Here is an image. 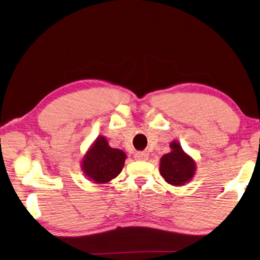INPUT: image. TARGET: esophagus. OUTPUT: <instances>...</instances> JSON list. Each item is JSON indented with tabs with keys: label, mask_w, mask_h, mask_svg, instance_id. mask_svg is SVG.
<instances>
[{
	"label": "esophagus",
	"mask_w": 260,
	"mask_h": 260,
	"mask_svg": "<svg viewBox=\"0 0 260 260\" xmlns=\"http://www.w3.org/2000/svg\"><path fill=\"white\" fill-rule=\"evenodd\" d=\"M134 157H135V160L145 161V160L149 159V154H147L146 152H144V151H139L134 154Z\"/></svg>",
	"instance_id": "obj_1"
}]
</instances>
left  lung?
Instances as JSON below:
<instances>
[{
	"label": "left lung",
	"instance_id": "8db88e82",
	"mask_svg": "<svg viewBox=\"0 0 260 260\" xmlns=\"http://www.w3.org/2000/svg\"><path fill=\"white\" fill-rule=\"evenodd\" d=\"M170 146L172 151L160 160V174L171 185H184L195 174V162L182 151L177 142H172Z\"/></svg>",
	"mask_w": 260,
	"mask_h": 260
}]
</instances>
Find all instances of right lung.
<instances>
[{
    "label": "right lung",
    "instance_id": "obj_1",
    "mask_svg": "<svg viewBox=\"0 0 260 260\" xmlns=\"http://www.w3.org/2000/svg\"><path fill=\"white\" fill-rule=\"evenodd\" d=\"M125 159L123 151L110 147L105 137L100 136L84 156L82 168L91 179L105 184L120 174Z\"/></svg>",
    "mask_w": 260,
    "mask_h": 260
}]
</instances>
